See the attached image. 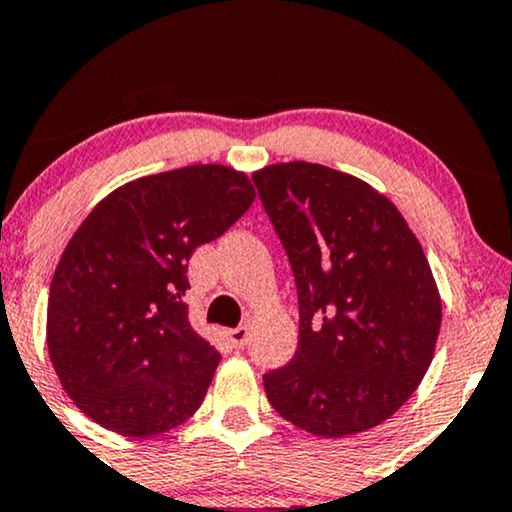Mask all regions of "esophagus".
Segmentation results:
<instances>
[{"mask_svg": "<svg viewBox=\"0 0 512 512\" xmlns=\"http://www.w3.org/2000/svg\"><path fill=\"white\" fill-rule=\"evenodd\" d=\"M248 338H250V331H248V326H238V329H229L226 331V341L231 343L233 348H243L245 343H248Z\"/></svg>", "mask_w": 512, "mask_h": 512, "instance_id": "obj_1", "label": "esophagus"}]
</instances>
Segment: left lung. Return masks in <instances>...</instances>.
I'll list each match as a JSON object with an SVG mask.
<instances>
[{
	"instance_id": "left-lung-1",
	"label": "left lung",
	"mask_w": 512,
	"mask_h": 512,
	"mask_svg": "<svg viewBox=\"0 0 512 512\" xmlns=\"http://www.w3.org/2000/svg\"><path fill=\"white\" fill-rule=\"evenodd\" d=\"M298 286V350L264 374L283 420L341 439L386 422L417 391L441 329L420 240L386 195L312 162L252 174Z\"/></svg>"
}]
</instances>
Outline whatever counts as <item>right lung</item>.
I'll return each mask as SVG.
<instances>
[{
  "label": "right lung",
  "mask_w": 512,
  "mask_h": 512,
  "mask_svg": "<svg viewBox=\"0 0 512 512\" xmlns=\"http://www.w3.org/2000/svg\"><path fill=\"white\" fill-rule=\"evenodd\" d=\"M252 200L248 174L193 164L123 183L73 233L49 286L47 350L97 424L143 439L200 408L221 355L188 322V260Z\"/></svg>",
  "instance_id": "1"
}]
</instances>
